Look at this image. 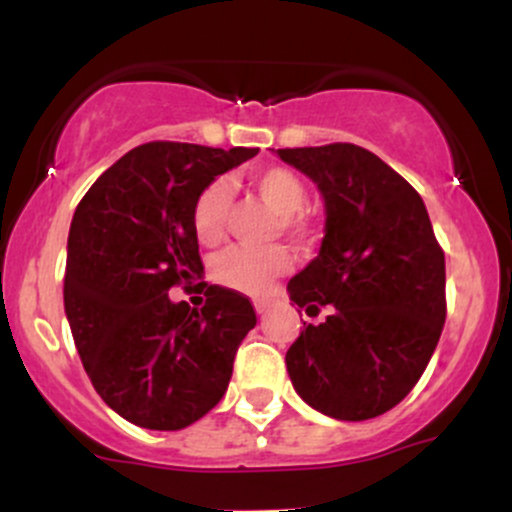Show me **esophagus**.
I'll use <instances>...</instances> for the list:
<instances>
[{
	"label": "esophagus",
	"instance_id": "34e87169",
	"mask_svg": "<svg viewBox=\"0 0 512 512\" xmlns=\"http://www.w3.org/2000/svg\"><path fill=\"white\" fill-rule=\"evenodd\" d=\"M255 310H257V315H264V313H267V303L255 301Z\"/></svg>",
	"mask_w": 512,
	"mask_h": 512
}]
</instances>
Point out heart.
<instances>
[{"mask_svg":"<svg viewBox=\"0 0 512 512\" xmlns=\"http://www.w3.org/2000/svg\"><path fill=\"white\" fill-rule=\"evenodd\" d=\"M250 185L255 187L257 197L269 204L276 214H281V226L291 233L308 231V219L303 216V207L308 202L305 182L289 168L272 166L262 168L250 175ZM228 209H231V190L223 180H214L199 192L195 207H192V228L202 245H216L226 231ZM291 255L284 248H228L214 262V279L221 286L243 293H264L274 279L289 272Z\"/></svg>","mask_w":512,"mask_h":512,"instance_id":"1","label":"heart"}]
</instances>
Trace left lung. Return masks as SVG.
<instances>
[{
	"mask_svg": "<svg viewBox=\"0 0 512 512\" xmlns=\"http://www.w3.org/2000/svg\"><path fill=\"white\" fill-rule=\"evenodd\" d=\"M325 197L320 255L289 281L308 315L286 351L291 383L310 407L363 421L414 390L445 325V252L424 199L397 170L356 144L279 149Z\"/></svg>",
	"mask_w": 512,
	"mask_h": 512,
	"instance_id": "8db88e82",
	"label": "left lung"
}]
</instances>
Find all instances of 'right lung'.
<instances>
[{"instance_id":"add662e5","label":"right lung","mask_w":512,"mask_h":512,"mask_svg":"<svg viewBox=\"0 0 512 512\" xmlns=\"http://www.w3.org/2000/svg\"><path fill=\"white\" fill-rule=\"evenodd\" d=\"M257 149L149 142L93 182L74 211L64 310L103 402L154 431L195 424L226 395L238 346L255 327L250 298L199 281L192 310L168 291L204 269L192 207L216 175Z\"/></svg>"}]
</instances>
